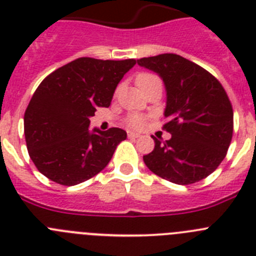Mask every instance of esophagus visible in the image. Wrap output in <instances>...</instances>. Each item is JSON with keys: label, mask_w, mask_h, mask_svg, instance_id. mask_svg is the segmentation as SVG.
<instances>
[{"label": "esophagus", "mask_w": 256, "mask_h": 256, "mask_svg": "<svg viewBox=\"0 0 256 256\" xmlns=\"http://www.w3.org/2000/svg\"><path fill=\"white\" fill-rule=\"evenodd\" d=\"M128 137H130V138H138V137H141V134L136 132H128Z\"/></svg>", "instance_id": "esophagus-1"}]
</instances>
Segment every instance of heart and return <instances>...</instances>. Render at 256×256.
Segmentation results:
<instances>
[{
	"label": "heart",
	"mask_w": 256,
	"mask_h": 256,
	"mask_svg": "<svg viewBox=\"0 0 256 256\" xmlns=\"http://www.w3.org/2000/svg\"><path fill=\"white\" fill-rule=\"evenodd\" d=\"M154 79H156V76H152V74L142 73L136 78V83H137V86H138L141 90H144L146 86L150 84V83L152 82ZM126 124L130 126H132V128H142L144 124V118L140 114H132L126 118Z\"/></svg>",
	"instance_id": "b5f03b06"
}]
</instances>
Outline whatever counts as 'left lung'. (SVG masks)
<instances>
[{"mask_svg":"<svg viewBox=\"0 0 256 256\" xmlns=\"http://www.w3.org/2000/svg\"><path fill=\"white\" fill-rule=\"evenodd\" d=\"M162 79L166 91L164 124L172 138L152 137L155 148L144 162L156 176L191 184L219 166L234 134V110L223 86L200 65L176 54L137 60Z\"/></svg>","mask_w":256,"mask_h":256,"instance_id":"obj_1","label":"left lung"}]
</instances>
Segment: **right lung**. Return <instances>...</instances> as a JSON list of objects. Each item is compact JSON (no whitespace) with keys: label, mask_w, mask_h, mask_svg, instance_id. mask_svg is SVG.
<instances>
[{"label":"right lung","mask_w":256,"mask_h":256,"mask_svg":"<svg viewBox=\"0 0 256 256\" xmlns=\"http://www.w3.org/2000/svg\"><path fill=\"white\" fill-rule=\"evenodd\" d=\"M136 60L79 58L42 80L24 114L32 162L48 180L74 186L100 173L126 130H90L96 108H108L115 88Z\"/></svg>","instance_id":"1"}]
</instances>
